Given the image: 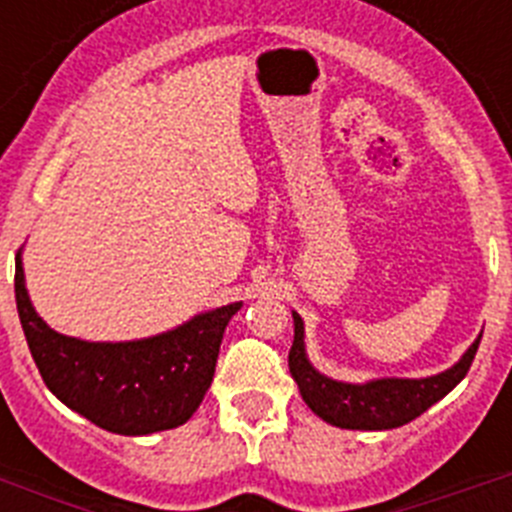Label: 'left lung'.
Segmentation results:
<instances>
[{
  "label": "left lung",
  "mask_w": 512,
  "mask_h": 512,
  "mask_svg": "<svg viewBox=\"0 0 512 512\" xmlns=\"http://www.w3.org/2000/svg\"><path fill=\"white\" fill-rule=\"evenodd\" d=\"M292 318H295V341L289 348V372L300 387L302 400L325 423L348 428V431H390L423 415L467 377L479 341H482V336H477V341L467 348V354L451 369L433 377H384L351 384L325 377L310 364L305 354V323L295 310H292Z\"/></svg>",
  "instance_id": "1"
}]
</instances>
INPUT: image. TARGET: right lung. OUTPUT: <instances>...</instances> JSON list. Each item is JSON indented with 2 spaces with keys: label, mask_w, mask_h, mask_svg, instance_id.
Here are the masks:
<instances>
[{
  "label": "right lung",
  "mask_w": 512,
  "mask_h": 512,
  "mask_svg": "<svg viewBox=\"0 0 512 512\" xmlns=\"http://www.w3.org/2000/svg\"><path fill=\"white\" fill-rule=\"evenodd\" d=\"M15 300L45 387L74 413L120 436H148L187 423L210 390L225 325L241 302L194 315L140 341L94 343L56 333L35 312L15 259Z\"/></svg>",
  "instance_id": "obj_1"
}]
</instances>
